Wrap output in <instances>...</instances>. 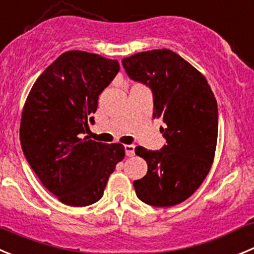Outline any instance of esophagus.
<instances>
[{
    "instance_id": "esophagus-1",
    "label": "esophagus",
    "mask_w": 254,
    "mask_h": 254,
    "mask_svg": "<svg viewBox=\"0 0 254 254\" xmlns=\"http://www.w3.org/2000/svg\"><path fill=\"white\" fill-rule=\"evenodd\" d=\"M125 151H126V156L132 157V156H134V145H126Z\"/></svg>"
}]
</instances>
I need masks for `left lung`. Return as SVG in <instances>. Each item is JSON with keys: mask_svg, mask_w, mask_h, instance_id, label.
<instances>
[{"mask_svg": "<svg viewBox=\"0 0 254 254\" xmlns=\"http://www.w3.org/2000/svg\"><path fill=\"white\" fill-rule=\"evenodd\" d=\"M131 79L151 88L153 118L166 145L160 151L137 146L147 174L133 181L139 200L164 208L183 203L205 180L218 138V106L205 76L169 49L137 53L122 60Z\"/></svg>", "mask_w": 254, "mask_h": 254, "instance_id": "1", "label": "left lung"}]
</instances>
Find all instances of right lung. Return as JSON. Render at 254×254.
<instances>
[{"label":"right lung","mask_w":254,"mask_h":254,"mask_svg":"<svg viewBox=\"0 0 254 254\" xmlns=\"http://www.w3.org/2000/svg\"><path fill=\"white\" fill-rule=\"evenodd\" d=\"M118 71L117 60L66 51L43 71L27 95L21 147L43 185L63 204L87 206L98 201L109 175L125 157L121 143L83 137L99 94Z\"/></svg>","instance_id":"obj_1"}]
</instances>
